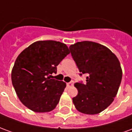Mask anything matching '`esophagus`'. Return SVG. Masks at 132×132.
<instances>
[{
    "instance_id": "1",
    "label": "esophagus",
    "mask_w": 132,
    "mask_h": 132,
    "mask_svg": "<svg viewBox=\"0 0 132 132\" xmlns=\"http://www.w3.org/2000/svg\"><path fill=\"white\" fill-rule=\"evenodd\" d=\"M73 81H71V82H69V83H66V85L68 87H70V86H73Z\"/></svg>"
}]
</instances>
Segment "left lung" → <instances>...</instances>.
Masks as SVG:
<instances>
[{
    "label": "left lung",
    "mask_w": 132,
    "mask_h": 132,
    "mask_svg": "<svg viewBox=\"0 0 132 132\" xmlns=\"http://www.w3.org/2000/svg\"><path fill=\"white\" fill-rule=\"evenodd\" d=\"M69 49L79 75H88L86 83L75 84L78 92L73 97L75 107L87 114L100 113L113 102L118 91L122 77L119 60L106 46L93 42H77Z\"/></svg>",
    "instance_id": "1"
}]
</instances>
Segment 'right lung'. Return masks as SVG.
<instances>
[{"label":"right lung","instance_id":"1","mask_svg":"<svg viewBox=\"0 0 132 132\" xmlns=\"http://www.w3.org/2000/svg\"><path fill=\"white\" fill-rule=\"evenodd\" d=\"M69 54L65 44L46 40L32 44L19 54L11 78L24 106L36 112H50L56 107L66 83L49 76L56 73V66Z\"/></svg>","mask_w":132,"mask_h":132}]
</instances>
